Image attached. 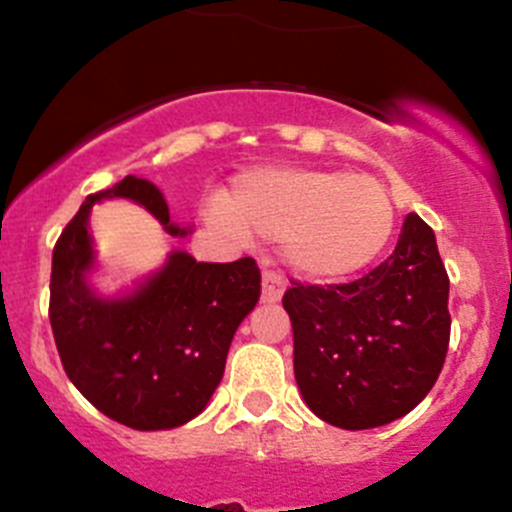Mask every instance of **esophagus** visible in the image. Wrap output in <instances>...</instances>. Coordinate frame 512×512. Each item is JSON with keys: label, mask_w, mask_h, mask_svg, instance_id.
<instances>
[{"label": "esophagus", "mask_w": 512, "mask_h": 512, "mask_svg": "<svg viewBox=\"0 0 512 512\" xmlns=\"http://www.w3.org/2000/svg\"><path fill=\"white\" fill-rule=\"evenodd\" d=\"M285 292V280L277 272H262V302H280Z\"/></svg>", "instance_id": "1"}]
</instances>
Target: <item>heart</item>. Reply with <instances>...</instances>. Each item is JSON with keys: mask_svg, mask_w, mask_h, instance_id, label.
I'll return each mask as SVG.
<instances>
[{"mask_svg": "<svg viewBox=\"0 0 512 512\" xmlns=\"http://www.w3.org/2000/svg\"><path fill=\"white\" fill-rule=\"evenodd\" d=\"M208 220L235 240H280L289 270L307 280H342L384 252L396 208L369 175L265 165L242 173Z\"/></svg>", "mask_w": 512, "mask_h": 512, "instance_id": "1", "label": "heart"}]
</instances>
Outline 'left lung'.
I'll return each mask as SVG.
<instances>
[{
	"label": "left lung",
	"mask_w": 512,
	"mask_h": 512,
	"mask_svg": "<svg viewBox=\"0 0 512 512\" xmlns=\"http://www.w3.org/2000/svg\"><path fill=\"white\" fill-rule=\"evenodd\" d=\"M294 379L314 416L347 431L416 409L448 352V275L433 230L409 213L389 260L349 285L292 282Z\"/></svg>",
	"instance_id": "obj_1"
}]
</instances>
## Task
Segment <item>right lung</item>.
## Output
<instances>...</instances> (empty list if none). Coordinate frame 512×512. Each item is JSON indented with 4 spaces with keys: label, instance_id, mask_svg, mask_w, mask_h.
I'll return each instance as SVG.
<instances>
[{
    "label": "right lung",
    "instance_id": "right-lung-1",
    "mask_svg": "<svg viewBox=\"0 0 512 512\" xmlns=\"http://www.w3.org/2000/svg\"><path fill=\"white\" fill-rule=\"evenodd\" d=\"M133 200L163 230H190L170 220L163 193L146 178L89 195L51 257L49 319L71 384L101 414L136 431H168L203 414L225 371L232 337L260 299V270L252 257L195 262L185 250L116 294L91 282L98 260L89 232L101 200Z\"/></svg>",
    "mask_w": 512,
    "mask_h": 512
}]
</instances>
